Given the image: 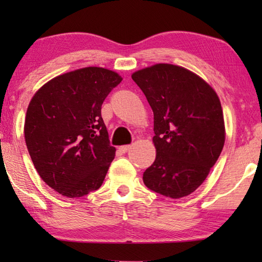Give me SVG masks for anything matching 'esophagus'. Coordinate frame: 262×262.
<instances>
[{
    "label": "esophagus",
    "instance_id": "obj_1",
    "mask_svg": "<svg viewBox=\"0 0 262 262\" xmlns=\"http://www.w3.org/2000/svg\"><path fill=\"white\" fill-rule=\"evenodd\" d=\"M119 149H120L121 152H127L128 150L130 149V145H122V147H120Z\"/></svg>",
    "mask_w": 262,
    "mask_h": 262
}]
</instances>
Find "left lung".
Instances as JSON below:
<instances>
[{
	"label": "left lung",
	"instance_id": "left-lung-1",
	"mask_svg": "<svg viewBox=\"0 0 262 262\" xmlns=\"http://www.w3.org/2000/svg\"><path fill=\"white\" fill-rule=\"evenodd\" d=\"M132 78L154 112L156 158L143 183L171 199L193 193L209 174L223 149L225 126L216 91L184 67L156 63Z\"/></svg>",
	"mask_w": 262,
	"mask_h": 262
}]
</instances>
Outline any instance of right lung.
I'll list each match as a JSON object with an SVG mask.
<instances>
[{"label": "right lung", "mask_w": 262, "mask_h": 262, "mask_svg": "<svg viewBox=\"0 0 262 262\" xmlns=\"http://www.w3.org/2000/svg\"><path fill=\"white\" fill-rule=\"evenodd\" d=\"M121 81L110 69L85 67L52 78L31 99L26 147L40 178L63 196L81 198L103 184L115 148L101 105Z\"/></svg>", "instance_id": "right-lung-1"}]
</instances>
